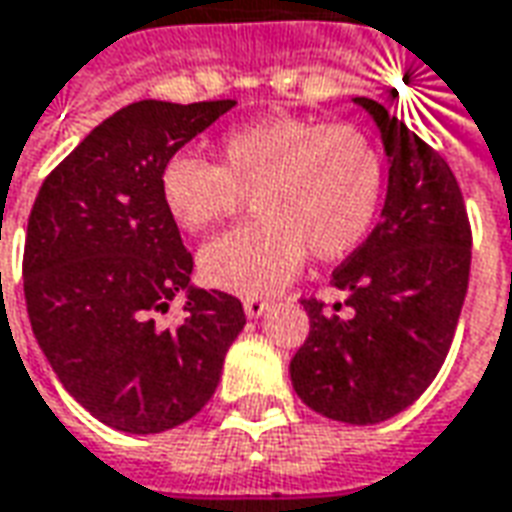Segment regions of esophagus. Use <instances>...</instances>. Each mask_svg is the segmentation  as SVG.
I'll return each instance as SVG.
<instances>
[{"label": "esophagus", "instance_id": "obj_1", "mask_svg": "<svg viewBox=\"0 0 512 512\" xmlns=\"http://www.w3.org/2000/svg\"><path fill=\"white\" fill-rule=\"evenodd\" d=\"M268 310V299L263 296H246L244 299V313L249 318H260Z\"/></svg>", "mask_w": 512, "mask_h": 512}]
</instances>
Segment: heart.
Here are the masks:
<instances>
[{
	"label": "heart",
	"mask_w": 512,
	"mask_h": 512,
	"mask_svg": "<svg viewBox=\"0 0 512 512\" xmlns=\"http://www.w3.org/2000/svg\"><path fill=\"white\" fill-rule=\"evenodd\" d=\"M249 196L257 219L207 244L199 271L213 288L260 296L291 282L307 249L335 260L366 241L385 199V160L352 124L271 110L221 135L219 163L177 152L160 169V202L188 232L230 221Z\"/></svg>",
	"instance_id": "b5f03b06"
}]
</instances>
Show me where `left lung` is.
<instances>
[{"mask_svg": "<svg viewBox=\"0 0 512 512\" xmlns=\"http://www.w3.org/2000/svg\"><path fill=\"white\" fill-rule=\"evenodd\" d=\"M380 127L388 194L380 224L332 271L346 291L324 310L302 299L310 335L291 360L293 391L343 424H380L416 402L441 371L463 310L471 227L455 174L380 102L357 96Z\"/></svg>", "mask_w": 512, "mask_h": 512, "instance_id": "1", "label": "left lung"}]
</instances>
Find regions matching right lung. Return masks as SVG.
Here are the masks:
<instances>
[{"label": "right lung", "instance_id": "add662e5", "mask_svg": "<svg viewBox=\"0 0 512 512\" xmlns=\"http://www.w3.org/2000/svg\"><path fill=\"white\" fill-rule=\"evenodd\" d=\"M232 99H144L85 135L35 196L24 244L32 332L63 388L102 424L152 435L194 418L244 330L241 302L191 285L194 257L160 202V169ZM186 293V318H156Z\"/></svg>", "mask_w": 512, "mask_h": 512}]
</instances>
